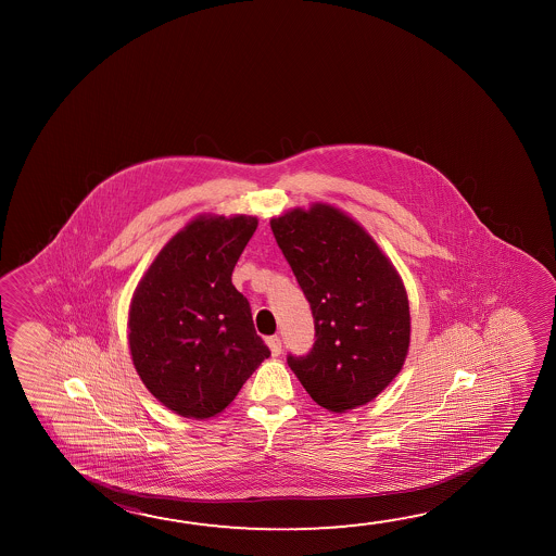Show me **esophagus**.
Here are the masks:
<instances>
[{
    "label": "esophagus",
    "mask_w": 556,
    "mask_h": 556,
    "mask_svg": "<svg viewBox=\"0 0 556 556\" xmlns=\"http://www.w3.org/2000/svg\"><path fill=\"white\" fill-rule=\"evenodd\" d=\"M265 343L269 346V351H271V355L279 356L281 355V337L271 336L265 339Z\"/></svg>",
    "instance_id": "esophagus-1"
}]
</instances>
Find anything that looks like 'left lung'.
<instances>
[{
    "mask_svg": "<svg viewBox=\"0 0 556 556\" xmlns=\"http://www.w3.org/2000/svg\"><path fill=\"white\" fill-rule=\"evenodd\" d=\"M275 240L309 302L316 341L287 356L324 409L366 405L400 374L409 351V299L374 238L328 203L271 219Z\"/></svg>",
    "mask_w": 556,
    "mask_h": 556,
    "instance_id": "obj_1",
    "label": "left lung"
}]
</instances>
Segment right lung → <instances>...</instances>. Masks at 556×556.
Listing matches in <instances>:
<instances>
[{"instance_id":"obj_1","label":"right lung","mask_w":556,"mask_h":556,"mask_svg":"<svg viewBox=\"0 0 556 556\" xmlns=\"http://www.w3.org/2000/svg\"><path fill=\"white\" fill-rule=\"evenodd\" d=\"M257 228L250 215H200L149 265L129 304L131 361L164 407L210 419L271 355L232 269Z\"/></svg>"}]
</instances>
